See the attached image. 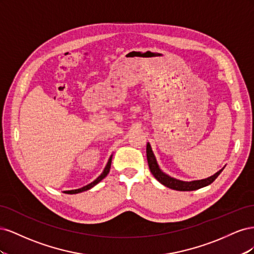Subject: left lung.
Masks as SVG:
<instances>
[{
	"label": "left lung",
	"mask_w": 254,
	"mask_h": 254,
	"mask_svg": "<svg viewBox=\"0 0 254 254\" xmlns=\"http://www.w3.org/2000/svg\"><path fill=\"white\" fill-rule=\"evenodd\" d=\"M146 155H147V161H148V166L151 174L153 177L160 182L162 183L163 186L170 188L172 190H195L198 189L204 188L206 186L211 184L215 179L217 178L219 174L222 172L224 168H221L220 171H218L216 174H214L213 176L209 177V178L201 179V180H195V181H181L178 179H175L173 177L166 175L162 171L160 170V167L157 163V160L155 155H153L151 146L149 143H147V146H146Z\"/></svg>",
	"instance_id": "obj_1"
}]
</instances>
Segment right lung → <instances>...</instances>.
<instances>
[{
	"label": "right lung",
	"instance_id": "add662e5",
	"mask_svg": "<svg viewBox=\"0 0 254 254\" xmlns=\"http://www.w3.org/2000/svg\"><path fill=\"white\" fill-rule=\"evenodd\" d=\"M111 161H112V156L109 158V160H108V163H107V165H106V167H105L104 172L101 174V176H98L97 178H96L93 182L89 183L88 186L83 187V188H81V189L72 190H64V193H66V194H78V193H81V191L88 190H90V189L93 188L94 186H96V184H97L98 182H101V181L105 178V177L109 174V172H110V167H111Z\"/></svg>",
	"mask_w": 254,
	"mask_h": 254
}]
</instances>
